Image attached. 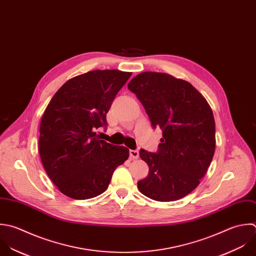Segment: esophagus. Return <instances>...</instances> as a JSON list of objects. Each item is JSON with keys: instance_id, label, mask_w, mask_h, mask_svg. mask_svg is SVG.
<instances>
[{"instance_id": "34e87169", "label": "esophagus", "mask_w": 256, "mask_h": 256, "mask_svg": "<svg viewBox=\"0 0 256 256\" xmlns=\"http://www.w3.org/2000/svg\"><path fill=\"white\" fill-rule=\"evenodd\" d=\"M138 156H140V154H138V152L136 150H130V156L132 160H136L138 158Z\"/></svg>"}]
</instances>
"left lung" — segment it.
<instances>
[{
    "instance_id": "1",
    "label": "left lung",
    "mask_w": 256,
    "mask_h": 256,
    "mask_svg": "<svg viewBox=\"0 0 256 256\" xmlns=\"http://www.w3.org/2000/svg\"><path fill=\"white\" fill-rule=\"evenodd\" d=\"M128 88L164 136L156 152L140 150L150 168L138 182L140 192L158 202L184 198L198 188L214 154L216 122L210 104L188 82L164 72H142Z\"/></svg>"
}]
</instances>
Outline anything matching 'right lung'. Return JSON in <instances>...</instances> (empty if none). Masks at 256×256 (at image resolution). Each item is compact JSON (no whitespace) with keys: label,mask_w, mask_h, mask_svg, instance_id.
Masks as SVG:
<instances>
[{"label":"right lung","mask_w":256,"mask_h":256,"mask_svg":"<svg viewBox=\"0 0 256 256\" xmlns=\"http://www.w3.org/2000/svg\"><path fill=\"white\" fill-rule=\"evenodd\" d=\"M132 72L98 70L68 80L48 104L40 126L44 168L64 196L88 200L108 188L114 170L130 156L96 134L106 128V114Z\"/></svg>","instance_id":"add662e5"}]
</instances>
